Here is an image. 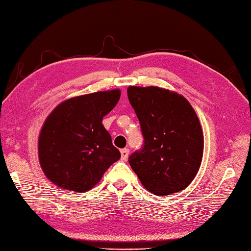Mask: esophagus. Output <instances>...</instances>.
Listing matches in <instances>:
<instances>
[{
	"instance_id": "34e87169",
	"label": "esophagus",
	"mask_w": 251,
	"mask_h": 251,
	"mask_svg": "<svg viewBox=\"0 0 251 251\" xmlns=\"http://www.w3.org/2000/svg\"><path fill=\"white\" fill-rule=\"evenodd\" d=\"M120 152H121V160L122 161L128 160V156H129V150H128V149H122Z\"/></svg>"
}]
</instances>
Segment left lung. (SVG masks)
<instances>
[{
  "instance_id": "obj_1",
  "label": "left lung",
  "mask_w": 251,
  "mask_h": 251,
  "mask_svg": "<svg viewBox=\"0 0 251 251\" xmlns=\"http://www.w3.org/2000/svg\"><path fill=\"white\" fill-rule=\"evenodd\" d=\"M128 98L144 138L129 163L142 185L157 196L184 190L199 172L204 137L191 103L163 88H128Z\"/></svg>"
}]
</instances>
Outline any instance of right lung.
I'll use <instances>...</instances> for the list:
<instances>
[{
  "mask_svg": "<svg viewBox=\"0 0 251 251\" xmlns=\"http://www.w3.org/2000/svg\"><path fill=\"white\" fill-rule=\"evenodd\" d=\"M119 89L65 100L44 122L38 159L46 177L73 192H87L120 159L102 119L116 107Z\"/></svg>",
  "mask_w": 251,
  "mask_h": 251,
  "instance_id": "right-lung-1",
  "label": "right lung"
}]
</instances>
